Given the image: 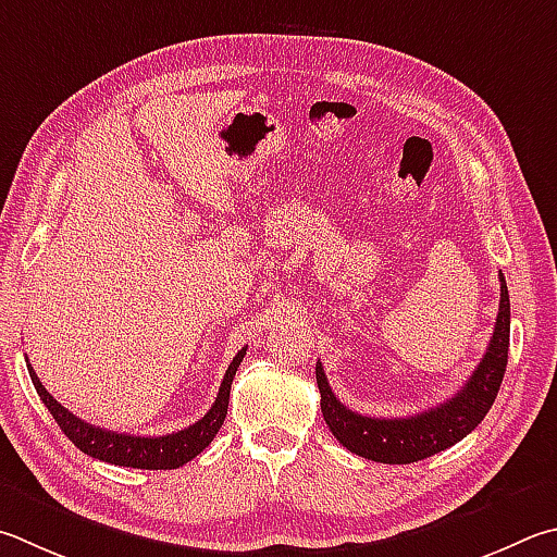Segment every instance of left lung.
<instances>
[{
  "label": "left lung",
  "mask_w": 557,
  "mask_h": 557,
  "mask_svg": "<svg viewBox=\"0 0 557 557\" xmlns=\"http://www.w3.org/2000/svg\"><path fill=\"white\" fill-rule=\"evenodd\" d=\"M502 295L499 313L494 323V333L490 338L487 352H484L480 366L474 368L465 387L429 411L413 413L407 419H375L362 417L358 411L336 399L331 392L326 372L321 362H317V384L321 392V411L323 421L343 448L360 455V458L387 462V465H407L423 458H431L446 450L455 443L468 436L474 426L487 417L497 392L502 387L504 370L509 358V289L507 280L499 272Z\"/></svg>",
  "instance_id": "1"
}]
</instances>
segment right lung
I'll return each instance as SVG.
<instances>
[{"label":"right lung","mask_w":557,"mask_h":557,"mask_svg":"<svg viewBox=\"0 0 557 557\" xmlns=\"http://www.w3.org/2000/svg\"><path fill=\"white\" fill-rule=\"evenodd\" d=\"M246 348L238 350V356L231 362L224 382H221L214 407H211L205 417L191 426L168 433V436H131V433H116L92 426L83 419H77L75 413H70L63 404H58L50 397L48 389L40 384L34 368L28 366V375H32L34 387L38 392L40 401L46 404L48 411L53 413L58 426L63 429L65 436L75 443V446L87 453L89 458L104 460L111 465H124V468H140V470H175L182 465L189 462L191 458L205 450L221 429V423L226 419L228 411V394H231V382L236 377V370L240 362H244Z\"/></svg>","instance_id":"obj_1"}]
</instances>
